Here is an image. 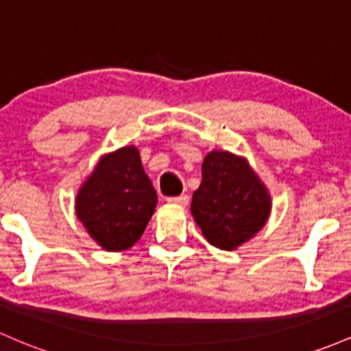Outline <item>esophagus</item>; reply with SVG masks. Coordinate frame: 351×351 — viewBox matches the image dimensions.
<instances>
[{
    "label": "esophagus",
    "mask_w": 351,
    "mask_h": 351,
    "mask_svg": "<svg viewBox=\"0 0 351 351\" xmlns=\"http://www.w3.org/2000/svg\"><path fill=\"white\" fill-rule=\"evenodd\" d=\"M188 195H180V196H173V198H168L167 202L169 205H178V206H186L188 205Z\"/></svg>",
    "instance_id": "34e87169"
}]
</instances>
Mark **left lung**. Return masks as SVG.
Returning a JSON list of instances; mask_svg holds the SVG:
<instances>
[{"label": "left lung", "mask_w": 351, "mask_h": 351, "mask_svg": "<svg viewBox=\"0 0 351 351\" xmlns=\"http://www.w3.org/2000/svg\"><path fill=\"white\" fill-rule=\"evenodd\" d=\"M271 195L245 156L213 149L202 165L191 215L210 245L233 252L268 221Z\"/></svg>", "instance_id": "1"}]
</instances>
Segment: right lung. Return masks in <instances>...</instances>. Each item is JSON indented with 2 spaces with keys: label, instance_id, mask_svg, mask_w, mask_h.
Instances as JSON below:
<instances>
[{
  "label": "right lung",
  "instance_id": "right-lung-1",
  "mask_svg": "<svg viewBox=\"0 0 351 351\" xmlns=\"http://www.w3.org/2000/svg\"><path fill=\"white\" fill-rule=\"evenodd\" d=\"M156 203L140 149L126 145L99 158L76 193L75 211L95 243L125 252L141 238Z\"/></svg>",
  "mask_w": 351,
  "mask_h": 351
}]
</instances>
